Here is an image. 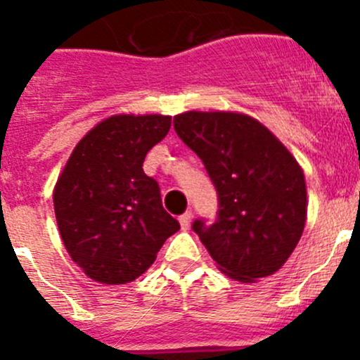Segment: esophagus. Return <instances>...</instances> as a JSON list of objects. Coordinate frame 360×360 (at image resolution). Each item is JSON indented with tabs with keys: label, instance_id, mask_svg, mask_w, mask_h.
I'll return each instance as SVG.
<instances>
[{
	"label": "esophagus",
	"instance_id": "34e87169",
	"mask_svg": "<svg viewBox=\"0 0 360 360\" xmlns=\"http://www.w3.org/2000/svg\"><path fill=\"white\" fill-rule=\"evenodd\" d=\"M178 221H180L182 229L187 230L191 226V221H193V212H191V210H187V212H184L182 216L178 217Z\"/></svg>",
	"mask_w": 360,
	"mask_h": 360
}]
</instances>
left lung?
Instances as JSON below:
<instances>
[{"label":"left lung","instance_id":"1","mask_svg":"<svg viewBox=\"0 0 360 360\" xmlns=\"http://www.w3.org/2000/svg\"><path fill=\"white\" fill-rule=\"evenodd\" d=\"M173 127L216 187V221L194 219L193 230L217 268L239 282L278 271L307 219L305 178L295 157L245 114L186 112Z\"/></svg>","mask_w":360,"mask_h":360}]
</instances>
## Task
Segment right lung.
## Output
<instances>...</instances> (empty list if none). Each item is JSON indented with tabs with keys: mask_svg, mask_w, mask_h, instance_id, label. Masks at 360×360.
Instances as JSON below:
<instances>
[{
	"mask_svg": "<svg viewBox=\"0 0 360 360\" xmlns=\"http://www.w3.org/2000/svg\"><path fill=\"white\" fill-rule=\"evenodd\" d=\"M169 128V115H112L77 144L58 178L53 207L62 240L96 282L141 276L180 229L162 207L157 180L143 171Z\"/></svg>",
	"mask_w": 360,
	"mask_h": 360,
	"instance_id": "right-lung-1",
	"label": "right lung"
}]
</instances>
